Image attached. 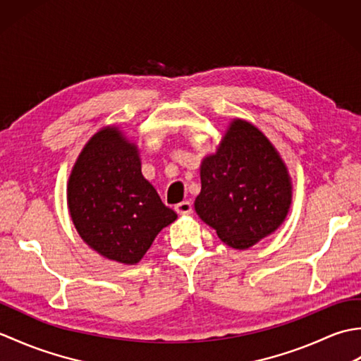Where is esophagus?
<instances>
[{"label": "esophagus", "instance_id": "34e87169", "mask_svg": "<svg viewBox=\"0 0 361 361\" xmlns=\"http://www.w3.org/2000/svg\"><path fill=\"white\" fill-rule=\"evenodd\" d=\"M175 211L180 216H188V214H192V204H190V202H181L175 206Z\"/></svg>", "mask_w": 361, "mask_h": 361}]
</instances>
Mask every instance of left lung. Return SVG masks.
<instances>
[{
  "label": "left lung",
  "mask_w": 361,
  "mask_h": 361,
  "mask_svg": "<svg viewBox=\"0 0 361 361\" xmlns=\"http://www.w3.org/2000/svg\"><path fill=\"white\" fill-rule=\"evenodd\" d=\"M195 212L234 250H248L278 229L291 206L288 169L271 141L243 119L229 122L216 153L200 166Z\"/></svg>",
  "instance_id": "obj_1"
}]
</instances>
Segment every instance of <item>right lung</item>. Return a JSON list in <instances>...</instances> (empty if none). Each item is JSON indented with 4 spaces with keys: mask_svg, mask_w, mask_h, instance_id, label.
I'll use <instances>...</instances> for the list:
<instances>
[{
    "mask_svg": "<svg viewBox=\"0 0 361 361\" xmlns=\"http://www.w3.org/2000/svg\"><path fill=\"white\" fill-rule=\"evenodd\" d=\"M68 209L82 240L105 259L135 265L176 214L141 172L140 149L118 126L83 145L66 186Z\"/></svg>",
    "mask_w": 361,
    "mask_h": 361,
    "instance_id": "1",
    "label": "right lung"
}]
</instances>
